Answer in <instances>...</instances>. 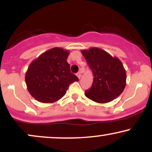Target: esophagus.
Listing matches in <instances>:
<instances>
[{
  "label": "esophagus",
  "mask_w": 152,
  "mask_h": 152,
  "mask_svg": "<svg viewBox=\"0 0 152 152\" xmlns=\"http://www.w3.org/2000/svg\"><path fill=\"white\" fill-rule=\"evenodd\" d=\"M81 73H82V71H79V72H78L77 74H76V76H78V78H79V79H80V78H81Z\"/></svg>",
  "instance_id": "esophagus-1"
}]
</instances>
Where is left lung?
Instances as JSON below:
<instances>
[{"label":"left lung","mask_w":152,"mask_h":152,"mask_svg":"<svg viewBox=\"0 0 152 152\" xmlns=\"http://www.w3.org/2000/svg\"><path fill=\"white\" fill-rule=\"evenodd\" d=\"M81 53L94 75L93 83L85 96L97 103L117 98L126 86V71L121 61L99 48L82 50Z\"/></svg>","instance_id":"obj_1"}]
</instances>
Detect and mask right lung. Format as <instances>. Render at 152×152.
<instances>
[{
	"mask_svg": "<svg viewBox=\"0 0 152 152\" xmlns=\"http://www.w3.org/2000/svg\"><path fill=\"white\" fill-rule=\"evenodd\" d=\"M69 52L53 48L41 54L29 65L26 74V83L29 93L42 103H53L62 98L69 85L78 81L71 73L66 59Z\"/></svg>",
	"mask_w": 152,
	"mask_h": 152,
	"instance_id": "add662e5",
	"label": "right lung"
}]
</instances>
